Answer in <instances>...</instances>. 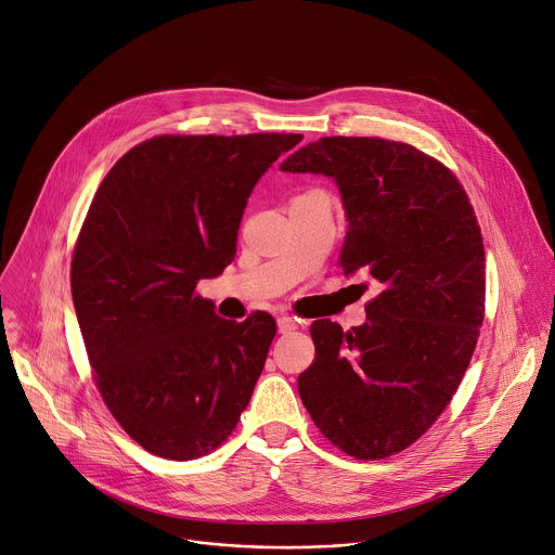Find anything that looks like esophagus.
Segmentation results:
<instances>
[{
  "mask_svg": "<svg viewBox=\"0 0 555 555\" xmlns=\"http://www.w3.org/2000/svg\"><path fill=\"white\" fill-rule=\"evenodd\" d=\"M276 323H279V332H281V334H287V332H292V330L298 327V321H296L294 317H287V314L279 317Z\"/></svg>",
  "mask_w": 555,
  "mask_h": 555,
  "instance_id": "esophagus-1",
  "label": "esophagus"
}]
</instances>
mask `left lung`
Listing matches in <instances>:
<instances>
[{
	"mask_svg": "<svg viewBox=\"0 0 555 555\" xmlns=\"http://www.w3.org/2000/svg\"><path fill=\"white\" fill-rule=\"evenodd\" d=\"M285 172L332 177L347 234L338 266L361 274L363 327H310L317 354L298 393L321 434L347 456L380 461L416 442L456 393L485 319V247L461 181L414 145L323 137Z\"/></svg>",
	"mask_w": 555,
	"mask_h": 555,
	"instance_id": "1",
	"label": "left lung"
}]
</instances>
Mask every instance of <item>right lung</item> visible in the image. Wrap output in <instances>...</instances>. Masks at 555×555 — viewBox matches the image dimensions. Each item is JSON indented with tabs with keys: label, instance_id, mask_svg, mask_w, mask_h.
<instances>
[{
	"label": "right lung",
	"instance_id": "1",
	"mask_svg": "<svg viewBox=\"0 0 555 555\" xmlns=\"http://www.w3.org/2000/svg\"><path fill=\"white\" fill-rule=\"evenodd\" d=\"M304 134H159L130 147L79 230L70 289L92 378L124 431L168 461L215 451L263 372L276 321L215 314L251 188Z\"/></svg>",
	"mask_w": 555,
	"mask_h": 555
}]
</instances>
